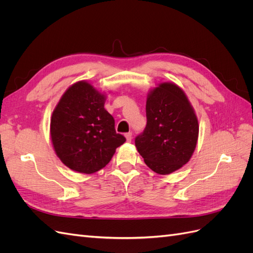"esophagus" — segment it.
<instances>
[{
	"label": "esophagus",
	"mask_w": 253,
	"mask_h": 253,
	"mask_svg": "<svg viewBox=\"0 0 253 253\" xmlns=\"http://www.w3.org/2000/svg\"><path fill=\"white\" fill-rule=\"evenodd\" d=\"M125 136H126L127 142H131L132 141V133H126Z\"/></svg>",
	"instance_id": "esophagus-1"
}]
</instances>
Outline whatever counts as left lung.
<instances>
[{
  "label": "left lung",
  "instance_id": "obj_1",
  "mask_svg": "<svg viewBox=\"0 0 253 253\" xmlns=\"http://www.w3.org/2000/svg\"><path fill=\"white\" fill-rule=\"evenodd\" d=\"M147 126L135 145L145 165L168 175L186 165L196 148L198 120L193 106L178 85L159 83L147 98Z\"/></svg>",
  "mask_w": 253,
  "mask_h": 253
}]
</instances>
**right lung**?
Wrapping results in <instances>:
<instances>
[{
	"label": "right lung",
	"instance_id": "1",
	"mask_svg": "<svg viewBox=\"0 0 253 253\" xmlns=\"http://www.w3.org/2000/svg\"><path fill=\"white\" fill-rule=\"evenodd\" d=\"M105 95L87 81L68 87L51 115L50 138L57 156L71 170L93 174L108 165L126 138L104 109Z\"/></svg>",
	"mask_w": 253,
	"mask_h": 253
}]
</instances>
